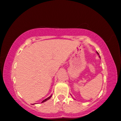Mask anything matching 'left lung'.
<instances>
[{
	"mask_svg": "<svg viewBox=\"0 0 121 121\" xmlns=\"http://www.w3.org/2000/svg\"><path fill=\"white\" fill-rule=\"evenodd\" d=\"M97 54H99V53H98V52H97Z\"/></svg>",
	"mask_w": 121,
	"mask_h": 121,
	"instance_id": "8db88e82",
	"label": "left lung"
}]
</instances>
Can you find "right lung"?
<instances>
[{
  "instance_id": "right-lung-1",
  "label": "right lung",
  "mask_w": 121,
  "mask_h": 121,
  "mask_svg": "<svg viewBox=\"0 0 121 121\" xmlns=\"http://www.w3.org/2000/svg\"><path fill=\"white\" fill-rule=\"evenodd\" d=\"M51 96H50V97H48V98H47V99H44V100H43V102H42V103H43V102H45V101H47V100H48V99H50V98H51Z\"/></svg>"
}]
</instances>
